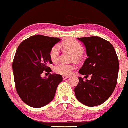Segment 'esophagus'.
I'll return each instance as SVG.
<instances>
[{"label": "esophagus", "mask_w": 128, "mask_h": 128, "mask_svg": "<svg viewBox=\"0 0 128 128\" xmlns=\"http://www.w3.org/2000/svg\"><path fill=\"white\" fill-rule=\"evenodd\" d=\"M69 78V77L68 76H63V79H64V80L67 79V78Z\"/></svg>", "instance_id": "34e87169"}]
</instances>
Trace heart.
Returning <instances> with one entry per match:
<instances>
[{
    "label": "heart",
    "mask_w": 128,
    "mask_h": 128,
    "mask_svg": "<svg viewBox=\"0 0 128 128\" xmlns=\"http://www.w3.org/2000/svg\"><path fill=\"white\" fill-rule=\"evenodd\" d=\"M61 46L64 50L68 51L71 52L74 54L73 58L78 60L80 58L84 52V49L80 44L73 39L66 40L61 44ZM50 56L52 62H56L59 58L60 56V49L58 45H56L50 50ZM74 65L72 64H67L65 63H60L58 64L54 68V71L58 74L62 75H69L74 69Z\"/></svg>",
    "instance_id": "1"
}]
</instances>
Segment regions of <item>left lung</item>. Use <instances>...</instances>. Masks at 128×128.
<instances>
[{"instance_id":"obj_1","label":"left lung","mask_w":128,"mask_h":128,"mask_svg":"<svg viewBox=\"0 0 128 128\" xmlns=\"http://www.w3.org/2000/svg\"><path fill=\"white\" fill-rule=\"evenodd\" d=\"M84 45L88 58L79 70L82 75H92L90 80L78 77L74 88L78 100L88 106L104 103L110 97L116 87L119 60L116 51L110 42L99 36L78 38Z\"/></svg>"}]
</instances>
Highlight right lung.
<instances>
[{"instance_id":"obj_1","label":"right lung","mask_w":128,"mask_h":128,"mask_svg":"<svg viewBox=\"0 0 128 128\" xmlns=\"http://www.w3.org/2000/svg\"><path fill=\"white\" fill-rule=\"evenodd\" d=\"M60 41L36 35L22 41L16 50L13 62L16 88L22 101L31 107H43L51 102L62 82L60 74H50L48 78L41 76L44 71H52L47 66L52 64L50 50Z\"/></svg>"}]
</instances>
